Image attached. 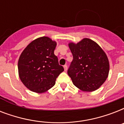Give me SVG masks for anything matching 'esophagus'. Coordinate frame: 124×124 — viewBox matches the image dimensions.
<instances>
[{
	"label": "esophagus",
	"instance_id": "esophagus-1",
	"mask_svg": "<svg viewBox=\"0 0 124 124\" xmlns=\"http://www.w3.org/2000/svg\"><path fill=\"white\" fill-rule=\"evenodd\" d=\"M64 71H67V70H68V66H66V65H65V66H64Z\"/></svg>",
	"mask_w": 124,
	"mask_h": 124
}]
</instances>
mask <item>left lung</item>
<instances>
[{"mask_svg":"<svg viewBox=\"0 0 124 124\" xmlns=\"http://www.w3.org/2000/svg\"><path fill=\"white\" fill-rule=\"evenodd\" d=\"M73 59L68 74L77 87L86 92L98 89L106 81L109 71V62L101 47L89 39L69 43Z\"/></svg>","mask_w":124,"mask_h":124,"instance_id":"left-lung-1","label":"left lung"}]
</instances>
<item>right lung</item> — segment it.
<instances>
[{
  "instance_id": "obj_1",
  "label": "right lung",
  "mask_w": 124,
  "mask_h": 124,
  "mask_svg": "<svg viewBox=\"0 0 124 124\" xmlns=\"http://www.w3.org/2000/svg\"><path fill=\"white\" fill-rule=\"evenodd\" d=\"M56 42L47 37L34 40L20 54L18 75L23 84L37 93L46 92L54 86L64 68L54 54Z\"/></svg>"
}]
</instances>
